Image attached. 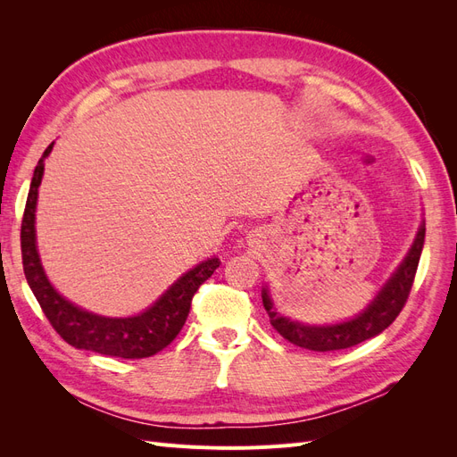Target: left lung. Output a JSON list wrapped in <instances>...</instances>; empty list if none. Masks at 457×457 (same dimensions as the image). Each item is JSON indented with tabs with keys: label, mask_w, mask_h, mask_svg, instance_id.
Returning <instances> with one entry per match:
<instances>
[{
	"label": "left lung",
	"mask_w": 457,
	"mask_h": 457,
	"mask_svg": "<svg viewBox=\"0 0 457 457\" xmlns=\"http://www.w3.org/2000/svg\"><path fill=\"white\" fill-rule=\"evenodd\" d=\"M423 242H425V220H421L416 240H413L410 252L406 253L403 262H400L398 269L391 274V278L386 280L385 286L379 289L378 295L373 297L370 305L361 314L351 318V320H345L339 324L311 326V324L292 320V318L287 316H282L278 311H276L269 294V287L265 286L261 292V297H262L265 311L269 312L272 328L278 331L284 339L297 345V347L318 351V353L349 349L366 339L379 336L383 329H386L395 322V318L406 305L413 278H416Z\"/></svg>",
	"instance_id": "left-lung-1"
}]
</instances>
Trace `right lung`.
<instances>
[{
  "instance_id": "obj_1",
  "label": "right lung",
  "mask_w": 457,
  "mask_h": 457,
  "mask_svg": "<svg viewBox=\"0 0 457 457\" xmlns=\"http://www.w3.org/2000/svg\"><path fill=\"white\" fill-rule=\"evenodd\" d=\"M51 150L53 143L46 148L44 156L39 158L34 170L21 227L24 276L29 280V286L41 311L47 316L54 331L76 349H86L118 358H146L160 353L168 347L185 326L192 297L198 292V287L215 272L220 261L217 257L202 261L200 265L185 272L181 278L165 289V294H162L154 305H150L137 316H101L64 299L51 286L44 267H41L36 244L37 188L41 185V177H44V162L51 154Z\"/></svg>"
}]
</instances>
